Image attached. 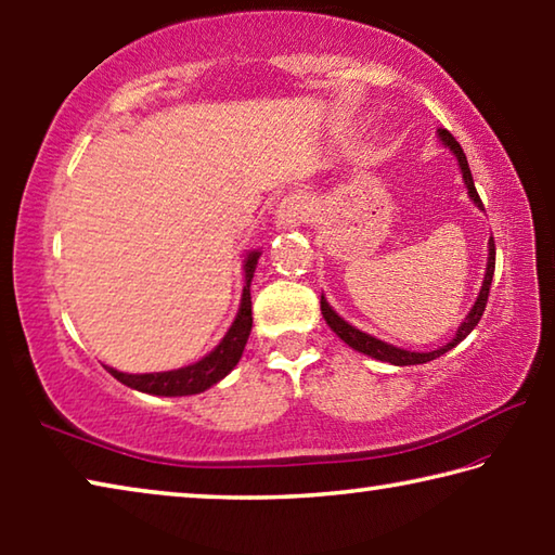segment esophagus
I'll list each match as a JSON object with an SVG mask.
<instances>
[{"label": "esophagus", "instance_id": "esophagus-1", "mask_svg": "<svg viewBox=\"0 0 555 555\" xmlns=\"http://www.w3.org/2000/svg\"><path fill=\"white\" fill-rule=\"evenodd\" d=\"M308 215H311V205H308L304 195L300 193L286 195L276 210V228L294 230V228H298V224H304L308 220Z\"/></svg>", "mask_w": 555, "mask_h": 555}]
</instances>
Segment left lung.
Listing matches in <instances>:
<instances>
[{"label": "left lung", "mask_w": 555, "mask_h": 555, "mask_svg": "<svg viewBox=\"0 0 555 555\" xmlns=\"http://www.w3.org/2000/svg\"><path fill=\"white\" fill-rule=\"evenodd\" d=\"M438 137H440V142H443V144L450 149V152L455 154L460 171H463V181H465V188H467V195H469V198H473V203L477 205V208L485 210L480 195H477V191H475V181H473V173H469V166H467V158H465L463 146H460V144L455 142V137L450 134L448 129H438ZM487 251H490V255H487V271H485V281H482L480 296H477L475 306L469 308V313H467L465 321L460 323V327H457V333H455L453 340H450V343L443 345V347H438V350H430V352H411V350H401V347H393V345L384 343V340H377V337H372V335H367V333L357 331L354 325H350V323L345 321V318L337 315V313L333 311V306L325 300V296H321V311H323L325 323L331 325V331H333L337 337H340L343 343L350 345L352 350L370 354V357H374V360L397 364V367H406V364H426V362H430V360H436V357L446 354L448 350H453V347H455L457 343H463L465 337L475 331V325L480 323V318H482V313H485V306H487V296H490L492 276H494V240H490V244H487Z\"/></svg>", "instance_id": "obj_1"}]
</instances>
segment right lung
Segmentation results:
<instances>
[{
	"label": "right lung",
	"instance_id": "1",
	"mask_svg": "<svg viewBox=\"0 0 555 555\" xmlns=\"http://www.w3.org/2000/svg\"><path fill=\"white\" fill-rule=\"evenodd\" d=\"M259 257L261 251H249L247 259H244V288H242L240 311L234 315L230 331L224 333L222 340L215 345L203 360L171 372L127 374L112 367H107V372L117 382L127 384V387L144 393H156V397H191V393H201L205 389H210L212 384H218L222 377H228V374L237 367L240 357L244 352V345H247V337L251 333L249 286H251V279H255Z\"/></svg>",
	"mask_w": 555,
	"mask_h": 555
}]
</instances>
